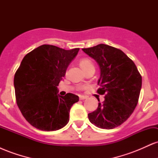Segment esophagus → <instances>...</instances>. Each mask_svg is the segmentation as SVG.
<instances>
[{
	"label": "esophagus",
	"mask_w": 158,
	"mask_h": 158,
	"mask_svg": "<svg viewBox=\"0 0 158 158\" xmlns=\"http://www.w3.org/2000/svg\"><path fill=\"white\" fill-rule=\"evenodd\" d=\"M87 97H85V96H83V95L79 96V99H80V100H83V99H85Z\"/></svg>",
	"instance_id": "1"
}]
</instances>
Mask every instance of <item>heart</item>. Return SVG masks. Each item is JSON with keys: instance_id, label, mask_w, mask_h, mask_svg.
<instances>
[{"instance_id": "1", "label": "heart", "mask_w": 158, "mask_h": 158, "mask_svg": "<svg viewBox=\"0 0 158 158\" xmlns=\"http://www.w3.org/2000/svg\"><path fill=\"white\" fill-rule=\"evenodd\" d=\"M79 64H80V66L81 67V68H82L85 71L90 68H94V63L92 62V61L90 60V59H88V58L81 59L80 60V62H79Z\"/></svg>"}]
</instances>
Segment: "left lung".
<instances>
[{
	"label": "left lung",
	"mask_w": 158,
	"mask_h": 158,
	"mask_svg": "<svg viewBox=\"0 0 158 158\" xmlns=\"http://www.w3.org/2000/svg\"><path fill=\"white\" fill-rule=\"evenodd\" d=\"M97 62L100 78L97 93L105 95L97 110L88 114L90 122L98 128L112 129L123 124L137 106L142 86V77L134 61L121 50L100 44L83 48ZM99 102V100H98Z\"/></svg>",
	"instance_id": "obj_1"
}]
</instances>
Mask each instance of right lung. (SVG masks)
Wrapping results in <instances>:
<instances>
[{
	"mask_svg": "<svg viewBox=\"0 0 158 158\" xmlns=\"http://www.w3.org/2000/svg\"><path fill=\"white\" fill-rule=\"evenodd\" d=\"M79 50L43 44L23 57L15 72L14 87L18 106L31 126L52 131L68 124L70 108L79 97L70 93L60 96L57 86Z\"/></svg>",
	"mask_w": 158,
	"mask_h": 158,
	"instance_id": "obj_1",
	"label": "right lung"
}]
</instances>
